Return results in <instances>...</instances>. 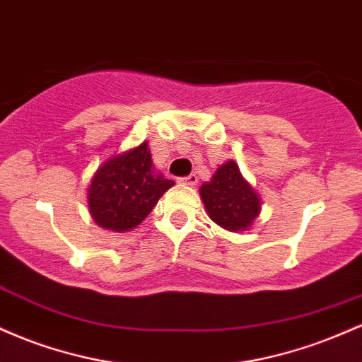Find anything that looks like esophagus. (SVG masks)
Listing matches in <instances>:
<instances>
[{"label": "esophagus", "mask_w": 362, "mask_h": 362, "mask_svg": "<svg viewBox=\"0 0 362 362\" xmlns=\"http://www.w3.org/2000/svg\"><path fill=\"white\" fill-rule=\"evenodd\" d=\"M180 182H184V184H187V185H195L197 184V175H195V173H190V175L182 177Z\"/></svg>", "instance_id": "34e87169"}]
</instances>
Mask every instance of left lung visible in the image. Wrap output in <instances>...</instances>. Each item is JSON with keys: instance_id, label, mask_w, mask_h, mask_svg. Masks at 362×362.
Here are the masks:
<instances>
[{"instance_id": "obj_1", "label": "left lung", "mask_w": 362, "mask_h": 362, "mask_svg": "<svg viewBox=\"0 0 362 362\" xmlns=\"http://www.w3.org/2000/svg\"><path fill=\"white\" fill-rule=\"evenodd\" d=\"M207 214L219 226L242 231L250 226L260 213V199L245 182L235 161L218 168L213 180L201 187Z\"/></svg>"}]
</instances>
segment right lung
Masks as SVG:
<instances>
[{
  "mask_svg": "<svg viewBox=\"0 0 362 362\" xmlns=\"http://www.w3.org/2000/svg\"><path fill=\"white\" fill-rule=\"evenodd\" d=\"M172 185L173 180L156 175L148 143H143L97 170L88 189L90 213L105 230H132Z\"/></svg>",
  "mask_w": 362,
  "mask_h": 362,
  "instance_id": "right-lung-1",
  "label": "right lung"
}]
</instances>
